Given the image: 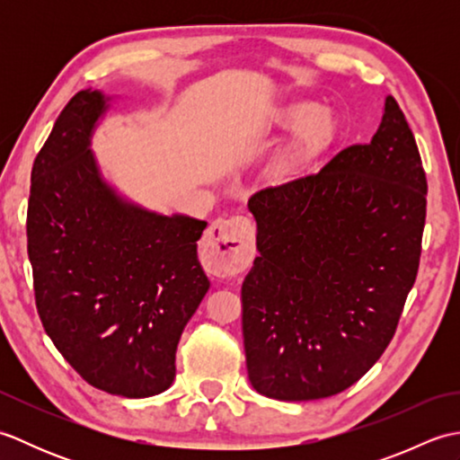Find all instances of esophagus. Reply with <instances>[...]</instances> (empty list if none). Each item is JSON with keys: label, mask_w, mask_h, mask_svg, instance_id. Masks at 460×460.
I'll return each instance as SVG.
<instances>
[{"label": "esophagus", "mask_w": 460, "mask_h": 460, "mask_svg": "<svg viewBox=\"0 0 460 460\" xmlns=\"http://www.w3.org/2000/svg\"><path fill=\"white\" fill-rule=\"evenodd\" d=\"M255 247V227L247 217L215 219L203 239L201 262L215 277H235L249 267Z\"/></svg>", "instance_id": "1"}]
</instances>
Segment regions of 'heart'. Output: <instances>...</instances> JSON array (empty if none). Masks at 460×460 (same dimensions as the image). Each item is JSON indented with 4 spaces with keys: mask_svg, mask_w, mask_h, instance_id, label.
I'll return each mask as SVG.
<instances>
[{
    "mask_svg": "<svg viewBox=\"0 0 460 460\" xmlns=\"http://www.w3.org/2000/svg\"><path fill=\"white\" fill-rule=\"evenodd\" d=\"M272 122L279 130H292L265 164V178L275 188H290L314 172L318 162L338 138V119L326 106L290 101L279 106Z\"/></svg>",
    "mask_w": 460,
    "mask_h": 460,
    "instance_id": "1",
    "label": "heart"
}]
</instances>
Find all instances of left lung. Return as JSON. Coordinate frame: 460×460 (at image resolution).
Returning <instances> with one entry per match:
<instances>
[{"label":"left lung","mask_w":460,"mask_h":460,"mask_svg":"<svg viewBox=\"0 0 460 460\" xmlns=\"http://www.w3.org/2000/svg\"><path fill=\"white\" fill-rule=\"evenodd\" d=\"M261 255L243 280L251 385L279 402L344 392L392 341L411 290L427 178L394 96L369 144L249 199Z\"/></svg>","instance_id":"1"}]
</instances>
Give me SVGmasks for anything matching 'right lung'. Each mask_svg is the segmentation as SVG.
I'll use <instances>...</instances> for the list:
<instances>
[{"mask_svg":"<svg viewBox=\"0 0 460 460\" xmlns=\"http://www.w3.org/2000/svg\"><path fill=\"white\" fill-rule=\"evenodd\" d=\"M111 96L76 93L37 154L27 252L39 318L84 381L130 399L165 392L175 349L209 280L208 223L128 201L102 178L91 138Z\"/></svg>","mask_w":460,"mask_h":460,"instance_id":"obj_1","label":"right lung"}]
</instances>
